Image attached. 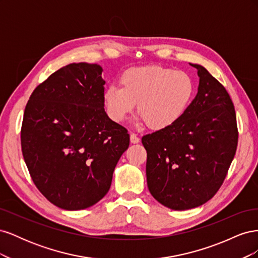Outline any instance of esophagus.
Instances as JSON below:
<instances>
[{
	"label": "esophagus",
	"mask_w": 258,
	"mask_h": 258,
	"mask_svg": "<svg viewBox=\"0 0 258 258\" xmlns=\"http://www.w3.org/2000/svg\"><path fill=\"white\" fill-rule=\"evenodd\" d=\"M130 142L132 144H138L140 142V139L137 137L136 134H131L130 135Z\"/></svg>",
	"instance_id": "obj_1"
}]
</instances>
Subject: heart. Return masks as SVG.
<instances>
[{"mask_svg":"<svg viewBox=\"0 0 258 258\" xmlns=\"http://www.w3.org/2000/svg\"><path fill=\"white\" fill-rule=\"evenodd\" d=\"M120 87L110 86L103 93L107 116L121 122L138 103V120L161 130L182 118L194 96L191 77L183 71L162 66H143L126 70Z\"/></svg>","mask_w":258,"mask_h":258,"instance_id":"obj_1","label":"heart"}]
</instances>
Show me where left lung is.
<instances>
[{
  "label": "left lung",
  "instance_id": "left-lung-1",
  "mask_svg": "<svg viewBox=\"0 0 258 258\" xmlns=\"http://www.w3.org/2000/svg\"><path fill=\"white\" fill-rule=\"evenodd\" d=\"M198 93L172 126L142 138L152 196L183 211L206 204L220 189L238 145L235 106L224 86L199 64Z\"/></svg>",
  "mask_w": 258,
  "mask_h": 258
}]
</instances>
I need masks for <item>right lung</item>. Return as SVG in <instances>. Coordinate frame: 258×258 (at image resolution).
Returning a JSON list of instances; mask_svg holds the SVG:
<instances>
[{
	"instance_id": "right-lung-1",
	"label": "right lung",
	"mask_w": 258,
	"mask_h": 258,
	"mask_svg": "<svg viewBox=\"0 0 258 258\" xmlns=\"http://www.w3.org/2000/svg\"><path fill=\"white\" fill-rule=\"evenodd\" d=\"M102 71L86 62L59 69L34 89L23 114L21 150L30 175L61 209H87L102 199L129 146L127 129L104 111Z\"/></svg>"
}]
</instances>
